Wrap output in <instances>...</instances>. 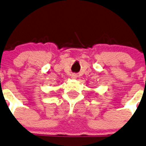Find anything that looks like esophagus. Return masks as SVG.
Masks as SVG:
<instances>
[{"mask_svg":"<svg viewBox=\"0 0 146 146\" xmlns=\"http://www.w3.org/2000/svg\"><path fill=\"white\" fill-rule=\"evenodd\" d=\"M71 77L72 79H76V77H77V75L76 74H72L71 75Z\"/></svg>","mask_w":146,"mask_h":146,"instance_id":"obj_1","label":"esophagus"}]
</instances>
